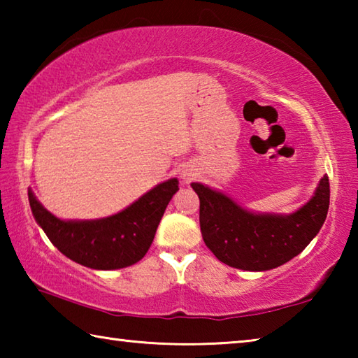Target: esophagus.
Returning a JSON list of instances; mask_svg holds the SVG:
<instances>
[{"label": "esophagus", "mask_w": 358, "mask_h": 358, "mask_svg": "<svg viewBox=\"0 0 358 358\" xmlns=\"http://www.w3.org/2000/svg\"><path fill=\"white\" fill-rule=\"evenodd\" d=\"M187 177H189V175H187Z\"/></svg>", "instance_id": "obj_1"}]
</instances>
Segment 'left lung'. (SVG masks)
Listing matches in <instances>:
<instances>
[{
  "instance_id": "8db88e82",
  "label": "left lung",
  "mask_w": 358,
  "mask_h": 358,
  "mask_svg": "<svg viewBox=\"0 0 358 358\" xmlns=\"http://www.w3.org/2000/svg\"><path fill=\"white\" fill-rule=\"evenodd\" d=\"M191 186L201 201L205 245L221 262L250 271L276 268L300 254L322 227L330 205L327 175L311 201L287 216L251 213L221 192L201 183Z\"/></svg>"
}]
</instances>
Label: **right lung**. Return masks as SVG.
I'll list each match as a JSON object with an SVG mask.
<instances>
[{
    "label": "right lung",
    "mask_w": 358,
    "mask_h": 358,
    "mask_svg": "<svg viewBox=\"0 0 358 358\" xmlns=\"http://www.w3.org/2000/svg\"><path fill=\"white\" fill-rule=\"evenodd\" d=\"M178 180L157 185L120 213L96 221H62L47 211L28 189L34 220L48 240L74 262L94 270L124 268L141 260L153 243Z\"/></svg>",
    "instance_id": "1"
}]
</instances>
